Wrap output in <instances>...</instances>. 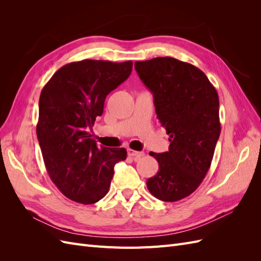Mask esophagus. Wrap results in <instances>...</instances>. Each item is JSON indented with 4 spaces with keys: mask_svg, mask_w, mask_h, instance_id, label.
Returning <instances> with one entry per match:
<instances>
[{
    "mask_svg": "<svg viewBox=\"0 0 261 261\" xmlns=\"http://www.w3.org/2000/svg\"><path fill=\"white\" fill-rule=\"evenodd\" d=\"M127 153H128L129 156L133 158L134 160H138V159H140L141 156L145 155V152H143V151H135V150H133V149H128L127 150Z\"/></svg>",
    "mask_w": 261,
    "mask_h": 261,
    "instance_id": "1",
    "label": "esophagus"
}]
</instances>
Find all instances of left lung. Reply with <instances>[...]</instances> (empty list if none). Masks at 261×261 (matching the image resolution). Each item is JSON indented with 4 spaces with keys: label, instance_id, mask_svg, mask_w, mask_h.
<instances>
[{
    "label": "left lung",
    "instance_id": "left-lung-1",
    "mask_svg": "<svg viewBox=\"0 0 261 261\" xmlns=\"http://www.w3.org/2000/svg\"><path fill=\"white\" fill-rule=\"evenodd\" d=\"M135 69L153 94L171 143L167 152L149 153L159 171L147 188L162 201H177L194 193L210 169L221 132L218 92L202 70L174 58L135 62Z\"/></svg>",
    "mask_w": 261,
    "mask_h": 261
}]
</instances>
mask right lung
<instances>
[{
  "label": "right lung",
  "instance_id": "add662e5",
  "mask_svg": "<svg viewBox=\"0 0 261 261\" xmlns=\"http://www.w3.org/2000/svg\"><path fill=\"white\" fill-rule=\"evenodd\" d=\"M132 61L83 60L62 66L39 99L37 137L45 169L68 199L91 204L108 194L125 148L98 147L89 134L108 94L127 80Z\"/></svg>",
  "mask_w": 261,
  "mask_h": 261
}]
</instances>
